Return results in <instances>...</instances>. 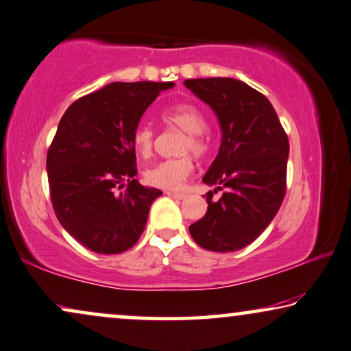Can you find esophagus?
<instances>
[{
    "mask_svg": "<svg viewBox=\"0 0 351 351\" xmlns=\"http://www.w3.org/2000/svg\"><path fill=\"white\" fill-rule=\"evenodd\" d=\"M167 195H168V197H173V199H180V200L186 199V194H184V193H173V191H167Z\"/></svg>",
    "mask_w": 351,
    "mask_h": 351,
    "instance_id": "obj_1",
    "label": "esophagus"
}]
</instances>
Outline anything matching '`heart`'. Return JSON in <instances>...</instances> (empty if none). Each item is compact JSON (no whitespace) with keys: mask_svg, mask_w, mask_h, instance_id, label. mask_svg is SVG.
<instances>
[{"mask_svg":"<svg viewBox=\"0 0 351 351\" xmlns=\"http://www.w3.org/2000/svg\"><path fill=\"white\" fill-rule=\"evenodd\" d=\"M162 119L167 123L175 125L188 133L184 139L183 152H193L195 156H202L207 151L208 143L204 136L205 128H207V120L199 107L189 102H180V104L167 107L162 112ZM133 147L138 156L149 157L154 147V130L147 123L138 125L133 133ZM193 171V160L189 157L170 158V160H162L156 165L149 167L144 171V180L147 184L156 186V188L175 191L180 189L186 178Z\"/></svg>","mask_w":351,"mask_h":351,"instance_id":"heart-1","label":"heart"}]
</instances>
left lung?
Here are the masks:
<instances>
[{
    "mask_svg": "<svg viewBox=\"0 0 351 351\" xmlns=\"http://www.w3.org/2000/svg\"><path fill=\"white\" fill-rule=\"evenodd\" d=\"M184 85L210 106L221 128L218 156L202 181L207 213L189 226L212 252L244 249L276 217L286 195L289 139L271 102L236 78H191ZM225 193L218 201L213 194Z\"/></svg>",
    "mask_w": 351,
    "mask_h": 351,
    "instance_id": "8db88e82",
    "label": "left lung"
}]
</instances>
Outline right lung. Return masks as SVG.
I'll list each match as a JSON object with an SVG mask.
<instances>
[{"label":"right lung","instance_id":"add662e5","mask_svg":"<svg viewBox=\"0 0 351 351\" xmlns=\"http://www.w3.org/2000/svg\"><path fill=\"white\" fill-rule=\"evenodd\" d=\"M173 82L110 83L65 110L46 157L51 202L62 228L86 249L114 255L141 237L162 191L134 180L133 133ZM120 195L116 189L124 183Z\"/></svg>","mask_w":351,"mask_h":351}]
</instances>
